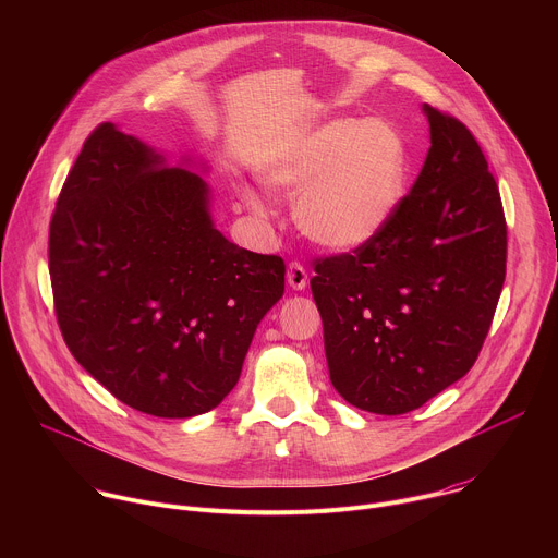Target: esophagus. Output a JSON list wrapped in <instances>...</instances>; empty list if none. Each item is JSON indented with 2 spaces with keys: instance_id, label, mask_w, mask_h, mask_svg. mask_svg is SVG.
I'll list each match as a JSON object with an SVG mask.
<instances>
[{
  "instance_id": "1",
  "label": "esophagus",
  "mask_w": 558,
  "mask_h": 558,
  "mask_svg": "<svg viewBox=\"0 0 558 558\" xmlns=\"http://www.w3.org/2000/svg\"><path fill=\"white\" fill-rule=\"evenodd\" d=\"M287 282H289L291 289L302 291V289L306 287V282H308L306 269H304L300 263H295V260L289 263V267H287Z\"/></svg>"
}]
</instances>
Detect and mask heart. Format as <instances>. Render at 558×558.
Segmentation results:
<instances>
[{"mask_svg":"<svg viewBox=\"0 0 558 558\" xmlns=\"http://www.w3.org/2000/svg\"><path fill=\"white\" fill-rule=\"evenodd\" d=\"M263 179L295 196V222L315 245L349 252L368 243L404 196L407 147L388 123L331 119L287 138ZM254 209L263 203L245 196Z\"/></svg>","mask_w":558,"mask_h":558,"instance_id":"obj_1","label":"heart"}]
</instances>
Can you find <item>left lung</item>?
<instances>
[{
  "label": "left lung",
  "mask_w": 558,
  "mask_h": 558,
  "mask_svg": "<svg viewBox=\"0 0 558 558\" xmlns=\"http://www.w3.org/2000/svg\"><path fill=\"white\" fill-rule=\"evenodd\" d=\"M430 149L388 222L347 254L315 258L331 384L355 409L404 415L461 379L490 331L508 227L472 132L424 104Z\"/></svg>",
  "instance_id": "8db88e82"
}]
</instances>
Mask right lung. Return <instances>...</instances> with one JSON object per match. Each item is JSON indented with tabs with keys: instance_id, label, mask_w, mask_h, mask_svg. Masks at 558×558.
Segmentation results:
<instances>
[{
	"instance_id": "1",
	"label": "right lung",
	"mask_w": 558,
	"mask_h": 558,
	"mask_svg": "<svg viewBox=\"0 0 558 558\" xmlns=\"http://www.w3.org/2000/svg\"><path fill=\"white\" fill-rule=\"evenodd\" d=\"M48 269L74 360L119 402L170 420L225 400L284 293V260L229 243L198 174L112 123L93 130L61 187Z\"/></svg>"
}]
</instances>
